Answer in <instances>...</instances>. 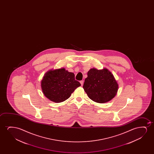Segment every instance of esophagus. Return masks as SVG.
Instances as JSON below:
<instances>
[{"instance_id": "34e87169", "label": "esophagus", "mask_w": 154, "mask_h": 154, "mask_svg": "<svg viewBox=\"0 0 154 154\" xmlns=\"http://www.w3.org/2000/svg\"><path fill=\"white\" fill-rule=\"evenodd\" d=\"M80 83L81 85H82V86H83V84H84V81H82V80L80 81Z\"/></svg>"}]
</instances>
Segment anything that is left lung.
<instances>
[{"mask_svg": "<svg viewBox=\"0 0 154 154\" xmlns=\"http://www.w3.org/2000/svg\"><path fill=\"white\" fill-rule=\"evenodd\" d=\"M83 88L90 99L98 103H106L115 97L118 84L114 75L107 68H93L87 72Z\"/></svg>", "mask_w": 154, "mask_h": 154, "instance_id": "left-lung-1", "label": "left lung"}]
</instances>
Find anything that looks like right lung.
Returning <instances> with one entry per match:
<instances>
[{
  "label": "right lung",
  "instance_id": "add662e5",
  "mask_svg": "<svg viewBox=\"0 0 154 154\" xmlns=\"http://www.w3.org/2000/svg\"><path fill=\"white\" fill-rule=\"evenodd\" d=\"M80 82L75 79L73 72L64 68L49 70L41 81L42 93L51 101L61 103L68 99L78 87Z\"/></svg>",
  "mask_w": 154,
  "mask_h": 154
}]
</instances>
